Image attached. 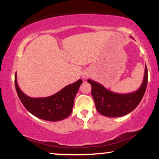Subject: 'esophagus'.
I'll list each match as a JSON object with an SVG mask.
<instances>
[{
  "mask_svg": "<svg viewBox=\"0 0 159 159\" xmlns=\"http://www.w3.org/2000/svg\"><path fill=\"white\" fill-rule=\"evenodd\" d=\"M88 77V75H86V74H84V75H82V77L83 78V79H86Z\"/></svg>",
  "mask_w": 159,
  "mask_h": 159,
  "instance_id": "1",
  "label": "esophagus"
}]
</instances>
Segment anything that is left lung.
<instances>
[{"label": "left lung", "instance_id": "8db88e82", "mask_svg": "<svg viewBox=\"0 0 159 159\" xmlns=\"http://www.w3.org/2000/svg\"><path fill=\"white\" fill-rule=\"evenodd\" d=\"M91 84L93 98L100 114L108 117H120L132 111L142 100L148 84V69L145 65V75L142 84L135 92L119 94L104 88L101 84L88 80Z\"/></svg>", "mask_w": 159, "mask_h": 159}]
</instances>
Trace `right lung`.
I'll return each mask as SVG.
<instances>
[{"instance_id": "right-lung-1", "label": "right lung", "mask_w": 159, "mask_h": 159, "mask_svg": "<svg viewBox=\"0 0 159 159\" xmlns=\"http://www.w3.org/2000/svg\"><path fill=\"white\" fill-rule=\"evenodd\" d=\"M15 75V88L21 103L28 111L43 120L58 121L66 119L72 111L74 101L82 80L64 87L56 94L46 98H31L25 95L17 84Z\"/></svg>"}]
</instances>
